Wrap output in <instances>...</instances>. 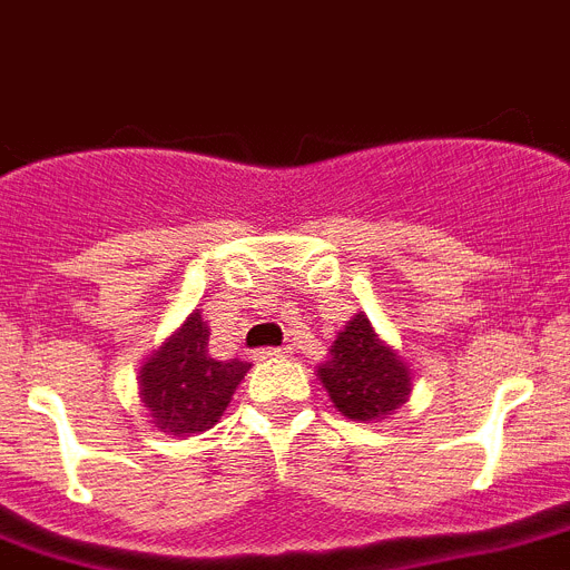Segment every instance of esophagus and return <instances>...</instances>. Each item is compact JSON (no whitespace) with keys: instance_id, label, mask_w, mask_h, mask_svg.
<instances>
[{"instance_id":"esophagus-1","label":"esophagus","mask_w":570,"mask_h":570,"mask_svg":"<svg viewBox=\"0 0 570 570\" xmlns=\"http://www.w3.org/2000/svg\"><path fill=\"white\" fill-rule=\"evenodd\" d=\"M288 354H291L288 348H259L253 357L259 360V363H271V360H285Z\"/></svg>"}]
</instances>
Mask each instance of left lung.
<instances>
[{
  "mask_svg": "<svg viewBox=\"0 0 570 570\" xmlns=\"http://www.w3.org/2000/svg\"><path fill=\"white\" fill-rule=\"evenodd\" d=\"M317 377L334 410L357 424H377L395 415L412 395L410 363L395 345L374 332L372 320L357 311L317 366Z\"/></svg>",
  "mask_w": 570,
  "mask_h": 570,
  "instance_id": "left-lung-1",
  "label": "left lung"
}]
</instances>
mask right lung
<instances>
[{
	"instance_id": "add662e5",
	"label": "right lung",
	"mask_w": 570,
	"mask_h": 570,
	"mask_svg": "<svg viewBox=\"0 0 570 570\" xmlns=\"http://www.w3.org/2000/svg\"><path fill=\"white\" fill-rule=\"evenodd\" d=\"M247 372L245 360H218L210 352V325L196 308L138 368L140 406L167 435H202L225 415Z\"/></svg>"
}]
</instances>
